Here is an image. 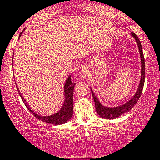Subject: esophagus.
Wrapping results in <instances>:
<instances>
[{
	"label": "esophagus",
	"mask_w": 160,
	"mask_h": 160,
	"mask_svg": "<svg viewBox=\"0 0 160 160\" xmlns=\"http://www.w3.org/2000/svg\"><path fill=\"white\" fill-rule=\"evenodd\" d=\"M88 70L87 69H82V71H81V72H80V76H81V78H87L88 77Z\"/></svg>",
	"instance_id": "34e87169"
}]
</instances>
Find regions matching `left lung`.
I'll list each match as a JSON object with an SVG mask.
<instances>
[{"instance_id": "1", "label": "left lung", "mask_w": 160, "mask_h": 160, "mask_svg": "<svg viewBox=\"0 0 160 160\" xmlns=\"http://www.w3.org/2000/svg\"><path fill=\"white\" fill-rule=\"evenodd\" d=\"M132 36L135 39L136 42L138 46V49H139L140 52V56H141V80H140L139 85H138V90L134 95L129 100L128 102L122 104V105L118 106V107H105L103 104L100 103L99 100L98 99L96 96H95L94 91H92V88H91V93H92L93 98H94V103H95V108H96L97 113H98L101 118L107 119H114L118 118L119 116H122L125 112H128L131 109L133 108V107L137 103V102L139 100L140 97H141V93H142L143 85H144V81H145V62H144V57H143L142 46H141V42H140L139 39L135 33L132 32L131 33Z\"/></svg>"}]
</instances>
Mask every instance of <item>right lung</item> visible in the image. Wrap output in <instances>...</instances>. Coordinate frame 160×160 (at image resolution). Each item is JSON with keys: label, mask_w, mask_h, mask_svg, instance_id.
I'll return each mask as SVG.
<instances>
[{"label": "right lung", "mask_w": 160, "mask_h": 160, "mask_svg": "<svg viewBox=\"0 0 160 160\" xmlns=\"http://www.w3.org/2000/svg\"><path fill=\"white\" fill-rule=\"evenodd\" d=\"M26 29V28H25ZM24 29V31H25ZM22 32L20 33V35L22 34ZM75 83H73L71 80V75H69L68 78H66L65 85H64V102L63 104H62V107L58 112H57L56 113L50 115V116H41V115L37 114L36 112H34L32 110V108H30L29 106L28 105V103H26V100L24 99V98L22 97V95L21 94L20 91H19V88H18L17 85V91L19 92V95H20L21 98H22L23 102H24L25 104H26V107L28 109V110L32 112V114L34 115V116L38 119L39 120H41L42 122H44L51 124V125H62V124H64L67 122L69 119H71L72 116L73 115V91H74V88H75Z\"/></svg>", "instance_id": "add662e5"}]
</instances>
